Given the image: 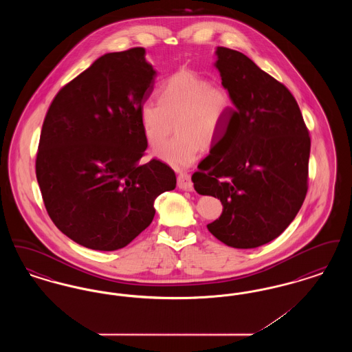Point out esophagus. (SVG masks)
Instances as JSON below:
<instances>
[{
  "mask_svg": "<svg viewBox=\"0 0 352 352\" xmlns=\"http://www.w3.org/2000/svg\"><path fill=\"white\" fill-rule=\"evenodd\" d=\"M178 187L181 190H186V191H192V181H191V177L190 174L187 173H181L178 175Z\"/></svg>",
  "mask_w": 352,
  "mask_h": 352,
  "instance_id": "1",
  "label": "esophagus"
}]
</instances>
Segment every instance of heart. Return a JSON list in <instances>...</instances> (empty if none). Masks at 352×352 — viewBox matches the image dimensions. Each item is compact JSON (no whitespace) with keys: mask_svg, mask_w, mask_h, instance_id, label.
Returning a JSON list of instances; mask_svg holds the SVG:
<instances>
[{"mask_svg":"<svg viewBox=\"0 0 352 352\" xmlns=\"http://www.w3.org/2000/svg\"><path fill=\"white\" fill-rule=\"evenodd\" d=\"M158 102H145L140 118L148 142L160 148L173 131L177 135L157 151V157L170 166H191L201 154L203 144L218 141L232 112L230 92L191 69L171 75L157 92Z\"/></svg>","mask_w":352,"mask_h":352,"instance_id":"heart-1","label":"heart"}]
</instances>
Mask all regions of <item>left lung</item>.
I'll return each mask as SVG.
<instances>
[{"label":"left lung","mask_w":352,"mask_h":352,"mask_svg":"<svg viewBox=\"0 0 352 352\" xmlns=\"http://www.w3.org/2000/svg\"><path fill=\"white\" fill-rule=\"evenodd\" d=\"M217 58L234 108L221 151L203 160L191 179L198 194L223 204L208 231L228 247L257 248L283 234L301 208L310 137L284 84L239 51L218 47Z\"/></svg>","instance_id":"left-lung-1"}]
</instances>
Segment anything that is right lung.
<instances>
[{
    "label": "right lung",
    "mask_w": 352,
    "mask_h": 352,
    "mask_svg": "<svg viewBox=\"0 0 352 352\" xmlns=\"http://www.w3.org/2000/svg\"><path fill=\"white\" fill-rule=\"evenodd\" d=\"M145 55H102L56 94L43 121L35 173L45 207L89 250L128 245L149 227L155 198L177 184L160 160L138 164L148 148L140 111L155 78Z\"/></svg>",
    "instance_id": "obj_1"
}]
</instances>
